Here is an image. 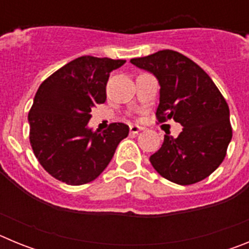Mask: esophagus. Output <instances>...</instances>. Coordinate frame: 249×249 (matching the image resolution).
<instances>
[{"mask_svg":"<svg viewBox=\"0 0 249 249\" xmlns=\"http://www.w3.org/2000/svg\"><path fill=\"white\" fill-rule=\"evenodd\" d=\"M142 129H143V127L137 126V124H131V126H129V131H131V133H133V135L138 133V132L142 131Z\"/></svg>","mask_w":249,"mask_h":249,"instance_id":"esophagus-1","label":"esophagus"}]
</instances>
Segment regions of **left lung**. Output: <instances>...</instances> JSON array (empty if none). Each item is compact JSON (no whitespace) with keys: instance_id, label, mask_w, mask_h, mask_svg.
<instances>
[{"instance_id":"obj_1","label":"left lung","mask_w":249,"mask_h":249,"mask_svg":"<svg viewBox=\"0 0 249 249\" xmlns=\"http://www.w3.org/2000/svg\"><path fill=\"white\" fill-rule=\"evenodd\" d=\"M131 63L158 80V122L173 118L183 126L177 138L164 136L162 147L149 157L153 168L182 186L208 177L223 162L232 140L230 108L217 86L197 63L172 50Z\"/></svg>"}]
</instances>
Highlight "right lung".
<instances>
[{"instance_id": "obj_1", "label": "right lung", "mask_w": 249, "mask_h": 249, "mask_svg": "<svg viewBox=\"0 0 249 249\" xmlns=\"http://www.w3.org/2000/svg\"><path fill=\"white\" fill-rule=\"evenodd\" d=\"M124 59L82 56L68 62L38 87L28 112L30 143L39 164L71 186L89 183L108 166L129 128L111 123L106 131L87 127L94 106L105 103L109 73Z\"/></svg>"}]
</instances>
